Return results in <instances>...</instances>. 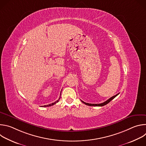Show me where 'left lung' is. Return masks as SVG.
<instances>
[{
    "label": "left lung",
    "instance_id": "1",
    "mask_svg": "<svg viewBox=\"0 0 146 146\" xmlns=\"http://www.w3.org/2000/svg\"><path fill=\"white\" fill-rule=\"evenodd\" d=\"M118 94H117V95H114V96H113L111 97L110 99H109L108 100L105 101V102L102 103H99V104H92V103H86V102H83L82 100H81V102H82V103H84L85 104V105H88V106H105V105H107L108 103H109L111 100H112L114 98H115V97H116Z\"/></svg>",
    "mask_w": 146,
    "mask_h": 146
}]
</instances>
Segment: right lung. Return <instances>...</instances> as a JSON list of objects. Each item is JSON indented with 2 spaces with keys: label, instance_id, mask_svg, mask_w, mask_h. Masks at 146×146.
Returning <instances> with one entry per match:
<instances>
[{
  "label": "right lung",
  "instance_id": "right-lung-1",
  "mask_svg": "<svg viewBox=\"0 0 146 146\" xmlns=\"http://www.w3.org/2000/svg\"><path fill=\"white\" fill-rule=\"evenodd\" d=\"M60 95H61V92H60ZM60 98V97H59V99H58V100H57L56 101H55V102H54V103H52L51 104H49V105H44V106H41V107H49V106H52V105H55V103H58V102H59V100Z\"/></svg>",
  "mask_w": 146,
  "mask_h": 146
}]
</instances>
